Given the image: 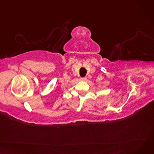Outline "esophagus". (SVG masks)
Listing matches in <instances>:
<instances>
[{"label": "esophagus", "mask_w": 154, "mask_h": 154, "mask_svg": "<svg viewBox=\"0 0 154 154\" xmlns=\"http://www.w3.org/2000/svg\"><path fill=\"white\" fill-rule=\"evenodd\" d=\"M81 81H86L87 80V77H81Z\"/></svg>", "instance_id": "34e87169"}]
</instances>
